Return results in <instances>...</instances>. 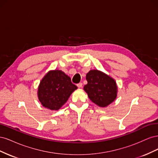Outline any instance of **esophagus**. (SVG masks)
I'll return each instance as SVG.
<instances>
[{"mask_svg":"<svg viewBox=\"0 0 158 158\" xmlns=\"http://www.w3.org/2000/svg\"><path fill=\"white\" fill-rule=\"evenodd\" d=\"M77 86H78V88H82V83L80 82V83L77 84Z\"/></svg>","mask_w":158,"mask_h":158,"instance_id":"obj_1","label":"esophagus"}]
</instances>
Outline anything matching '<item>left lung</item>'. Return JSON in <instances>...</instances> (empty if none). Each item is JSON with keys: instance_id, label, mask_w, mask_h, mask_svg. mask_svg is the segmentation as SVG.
I'll use <instances>...</instances> for the list:
<instances>
[{"instance_id": "1", "label": "left lung", "mask_w": 158, "mask_h": 158, "mask_svg": "<svg viewBox=\"0 0 158 158\" xmlns=\"http://www.w3.org/2000/svg\"><path fill=\"white\" fill-rule=\"evenodd\" d=\"M88 84L84 89L91 101L99 107H106L117 97L115 81L110 76L97 70H90L86 74Z\"/></svg>"}]
</instances>
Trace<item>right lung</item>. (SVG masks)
<instances>
[{"label":"right lung","instance_id":"add662e5","mask_svg":"<svg viewBox=\"0 0 158 158\" xmlns=\"http://www.w3.org/2000/svg\"><path fill=\"white\" fill-rule=\"evenodd\" d=\"M77 86L61 70L50 71L41 81L38 98L44 107L58 110L66 102Z\"/></svg>","mask_w":158,"mask_h":158}]
</instances>
